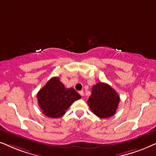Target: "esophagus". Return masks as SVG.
<instances>
[{
    "label": "esophagus",
    "instance_id": "esophagus-1",
    "mask_svg": "<svg viewBox=\"0 0 156 156\" xmlns=\"http://www.w3.org/2000/svg\"><path fill=\"white\" fill-rule=\"evenodd\" d=\"M79 94L81 96H84V92H83V90H80L79 91Z\"/></svg>",
    "mask_w": 156,
    "mask_h": 156
}]
</instances>
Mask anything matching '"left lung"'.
I'll list each match as a JSON object with an SVG mask.
<instances>
[{
  "instance_id": "8db88e82",
  "label": "left lung",
  "mask_w": 156,
  "mask_h": 156,
  "mask_svg": "<svg viewBox=\"0 0 156 156\" xmlns=\"http://www.w3.org/2000/svg\"><path fill=\"white\" fill-rule=\"evenodd\" d=\"M119 96L109 85L98 83L92 87L87 103L95 115L100 118L113 116L119 103Z\"/></svg>"
}]
</instances>
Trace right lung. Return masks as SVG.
<instances>
[{"label":"right lung","instance_id":"right-lung-1","mask_svg":"<svg viewBox=\"0 0 156 156\" xmlns=\"http://www.w3.org/2000/svg\"><path fill=\"white\" fill-rule=\"evenodd\" d=\"M80 98L73 88L65 87L58 77L51 78L37 94L39 107L51 118L62 117L70 105Z\"/></svg>","mask_w":156,"mask_h":156}]
</instances>
